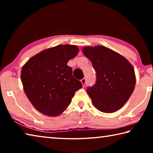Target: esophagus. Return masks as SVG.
I'll use <instances>...</instances> for the list:
<instances>
[{
    "instance_id": "1",
    "label": "esophagus",
    "mask_w": 153,
    "mask_h": 153,
    "mask_svg": "<svg viewBox=\"0 0 153 153\" xmlns=\"http://www.w3.org/2000/svg\"><path fill=\"white\" fill-rule=\"evenodd\" d=\"M81 82L83 85V86H86V78H83L82 79H81Z\"/></svg>"
}]
</instances>
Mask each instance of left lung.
I'll list each match as a JSON object with an SVG mask.
<instances>
[{
  "label": "left lung",
  "mask_w": 153,
  "mask_h": 153,
  "mask_svg": "<svg viewBox=\"0 0 153 153\" xmlns=\"http://www.w3.org/2000/svg\"><path fill=\"white\" fill-rule=\"evenodd\" d=\"M82 51L96 71V84L87 89L93 105L103 113L119 110L135 88L133 66L120 54L105 46H86Z\"/></svg>",
  "instance_id": "8db88e82"
}]
</instances>
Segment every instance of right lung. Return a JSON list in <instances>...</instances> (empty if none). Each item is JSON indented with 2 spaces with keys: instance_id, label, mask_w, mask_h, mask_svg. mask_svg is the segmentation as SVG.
Listing matches in <instances>:
<instances>
[{
  "instance_id": "add662e5",
  "label": "right lung",
  "mask_w": 153,
  "mask_h": 153,
  "mask_svg": "<svg viewBox=\"0 0 153 153\" xmlns=\"http://www.w3.org/2000/svg\"><path fill=\"white\" fill-rule=\"evenodd\" d=\"M75 45H58L32 56L22 67L24 92L36 109L55 117L64 111L82 84L74 78L67 62L78 53Z\"/></svg>"
}]
</instances>
